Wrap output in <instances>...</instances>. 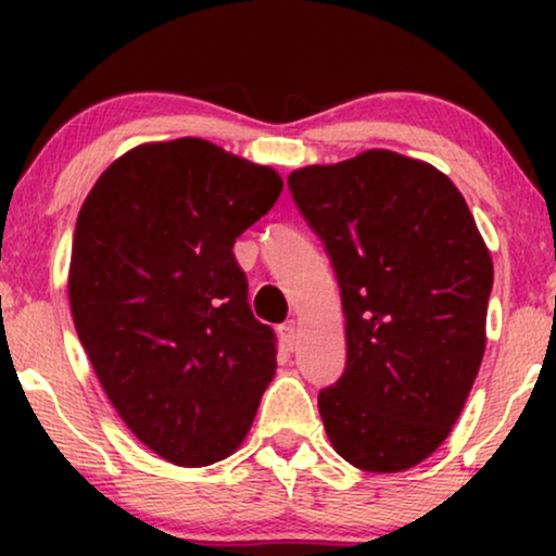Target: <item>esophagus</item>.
<instances>
[{
    "instance_id": "obj_1",
    "label": "esophagus",
    "mask_w": 556,
    "mask_h": 556,
    "mask_svg": "<svg viewBox=\"0 0 556 556\" xmlns=\"http://www.w3.org/2000/svg\"><path fill=\"white\" fill-rule=\"evenodd\" d=\"M278 333H280V339H283V344H286L288 349H293L295 341H299V324L288 321V324H283V326H278Z\"/></svg>"
}]
</instances>
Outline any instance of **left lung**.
Segmentation results:
<instances>
[{
	"instance_id": "obj_1",
	"label": "left lung",
	"mask_w": 556,
	"mask_h": 556,
	"mask_svg": "<svg viewBox=\"0 0 556 556\" xmlns=\"http://www.w3.org/2000/svg\"><path fill=\"white\" fill-rule=\"evenodd\" d=\"M341 288L346 369L318 394L333 451L400 473L451 435L485 352L493 261L458 187L369 149L288 174Z\"/></svg>"
}]
</instances>
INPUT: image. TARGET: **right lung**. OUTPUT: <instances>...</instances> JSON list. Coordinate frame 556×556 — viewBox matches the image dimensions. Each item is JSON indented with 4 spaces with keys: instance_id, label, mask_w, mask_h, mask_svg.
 Masks as SVG:
<instances>
[{
    "instance_id": "add662e5",
    "label": "right lung",
    "mask_w": 556,
    "mask_h": 556,
    "mask_svg": "<svg viewBox=\"0 0 556 556\" xmlns=\"http://www.w3.org/2000/svg\"><path fill=\"white\" fill-rule=\"evenodd\" d=\"M280 189L270 166L185 136L126 151L80 207L75 331L126 428L174 466L238 451L276 377L232 245Z\"/></svg>"
}]
</instances>
